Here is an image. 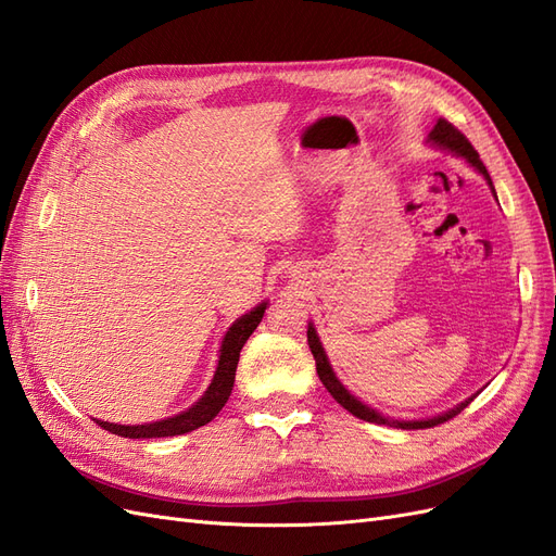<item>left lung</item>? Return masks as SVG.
Instances as JSON below:
<instances>
[{
	"mask_svg": "<svg viewBox=\"0 0 556 556\" xmlns=\"http://www.w3.org/2000/svg\"><path fill=\"white\" fill-rule=\"evenodd\" d=\"M426 144H431V147L438 149V151L452 153V155H456V157H462V161H466V163L486 181V186H489V190H491V195L496 198V188H494V184H491V177H489V172H486L484 163L480 161L478 151H475V149L470 147V141H468L462 132H458L452 123H447L445 118H438L435 125H433V130L428 132V137H426ZM496 202H498V198H496ZM307 342H309V349H312V356H314V361H316V375H319V379L324 382V387L328 389V393H330L332 399H336L346 412H352L354 417H358V419H363V421H370V424H387V426H393V428H431V426H438V424H442V421H447V419L456 417L458 412H462L464 407H468L470 401L475 399V395H478V393L484 389V387H482L478 393L468 395L466 401L456 403L454 407H450V409H445V412H440V415H435V417H426V419H395V417H387L384 412H379V409H375L372 405L363 403V401L358 399V395H354L352 391H349V389L340 382V377L336 375V370H332V366H330V358H328L326 349H324V344H321L319 332H316V328H314L312 321L307 324Z\"/></svg>",
	"mask_w": 556,
	"mask_h": 556,
	"instance_id": "obj_1",
	"label": "left lung"
}]
</instances>
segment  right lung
<instances>
[{
	"mask_svg": "<svg viewBox=\"0 0 556 556\" xmlns=\"http://www.w3.org/2000/svg\"><path fill=\"white\" fill-rule=\"evenodd\" d=\"M265 309H267V300H263V303H258L256 307H251L247 314L237 316V319L228 326V330L224 332V340H220V346H218V361H216V370H214L210 387L204 389V393L193 405L179 412V415H172V417L149 421V424H114V421H104V419H94V417H92V421L102 426L104 431L116 433L121 438L184 435V433L195 431V428H200L204 424H210L230 399L240 352L247 344V340L251 338V332L258 328Z\"/></svg>",
	"mask_w": 556,
	"mask_h": 556,
	"instance_id": "right-lung-1",
	"label": "right lung"
}]
</instances>
